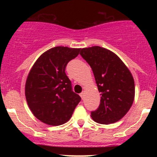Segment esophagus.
<instances>
[{
    "label": "esophagus",
    "instance_id": "esophagus-1",
    "mask_svg": "<svg viewBox=\"0 0 157 157\" xmlns=\"http://www.w3.org/2000/svg\"><path fill=\"white\" fill-rule=\"evenodd\" d=\"M80 97H81V99H84V93H83V92H82V93H80Z\"/></svg>",
    "mask_w": 157,
    "mask_h": 157
}]
</instances>
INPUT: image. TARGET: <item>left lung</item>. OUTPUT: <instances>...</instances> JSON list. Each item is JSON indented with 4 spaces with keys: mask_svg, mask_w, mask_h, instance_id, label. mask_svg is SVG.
Returning a JSON list of instances; mask_svg holds the SVG:
<instances>
[{
    "mask_svg": "<svg viewBox=\"0 0 157 157\" xmlns=\"http://www.w3.org/2000/svg\"><path fill=\"white\" fill-rule=\"evenodd\" d=\"M82 58L90 64L101 95L100 104L91 112L96 122L108 124L122 118L134 99V78L123 61L111 51L99 46L82 48Z\"/></svg>",
    "mask_w": 157,
    "mask_h": 157,
    "instance_id": "obj_1",
    "label": "left lung"
}]
</instances>
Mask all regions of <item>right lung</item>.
I'll return each mask as SVG.
<instances>
[{
  "instance_id": "add662e5",
  "label": "right lung",
  "mask_w": 157,
  "mask_h": 157,
  "mask_svg": "<svg viewBox=\"0 0 157 157\" xmlns=\"http://www.w3.org/2000/svg\"><path fill=\"white\" fill-rule=\"evenodd\" d=\"M80 51L63 46L52 48L44 52L30 70L25 95L30 110L42 122L53 126L64 124L81 100L72 90L65 73L67 63Z\"/></svg>"
}]
</instances>
